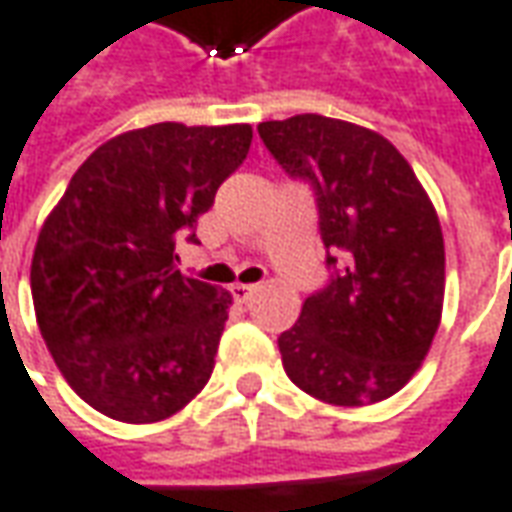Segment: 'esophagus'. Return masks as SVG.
<instances>
[{
	"label": "esophagus",
	"instance_id": "1",
	"mask_svg": "<svg viewBox=\"0 0 512 512\" xmlns=\"http://www.w3.org/2000/svg\"><path fill=\"white\" fill-rule=\"evenodd\" d=\"M256 290H259V284H234V287H231V295H234L236 303H248Z\"/></svg>",
	"mask_w": 512,
	"mask_h": 512
}]
</instances>
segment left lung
I'll use <instances>...</instances> for the list:
<instances>
[{"mask_svg":"<svg viewBox=\"0 0 512 512\" xmlns=\"http://www.w3.org/2000/svg\"><path fill=\"white\" fill-rule=\"evenodd\" d=\"M281 169L312 186L329 281L278 337L303 393L362 407L398 393L440 326L446 253L438 214L393 144L343 119L259 125Z\"/></svg>","mask_w":512,"mask_h":512,"instance_id":"1","label":"left lung"}]
</instances>
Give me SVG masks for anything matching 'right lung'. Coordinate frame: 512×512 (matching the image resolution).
<instances>
[{"label": "right lung", "instance_id": "obj_1", "mask_svg": "<svg viewBox=\"0 0 512 512\" xmlns=\"http://www.w3.org/2000/svg\"><path fill=\"white\" fill-rule=\"evenodd\" d=\"M250 125L161 122L97 147L49 214L30 267L55 365L94 410L153 424L206 387L231 295L175 267L181 234L248 158Z\"/></svg>", "mask_w": 512, "mask_h": 512}]
</instances>
